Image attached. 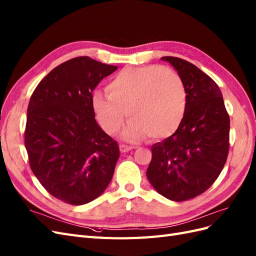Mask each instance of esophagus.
Wrapping results in <instances>:
<instances>
[{
    "instance_id": "34e87169",
    "label": "esophagus",
    "mask_w": 256,
    "mask_h": 256,
    "mask_svg": "<svg viewBox=\"0 0 256 256\" xmlns=\"http://www.w3.org/2000/svg\"><path fill=\"white\" fill-rule=\"evenodd\" d=\"M134 149V147H132V146H128V144H120V151L121 152H128L130 150Z\"/></svg>"
}]
</instances>
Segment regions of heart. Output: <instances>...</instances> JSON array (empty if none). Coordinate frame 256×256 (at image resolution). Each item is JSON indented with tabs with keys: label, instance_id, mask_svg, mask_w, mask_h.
<instances>
[{
	"label": "heart",
	"instance_id": "heart-1",
	"mask_svg": "<svg viewBox=\"0 0 256 256\" xmlns=\"http://www.w3.org/2000/svg\"><path fill=\"white\" fill-rule=\"evenodd\" d=\"M107 93L94 91L91 105L96 118L107 134H114L128 114L123 130L126 140L140 142L153 134L170 136L179 128L186 108L184 84L176 72L166 66L147 65L126 68L107 84Z\"/></svg>",
	"mask_w": 256,
	"mask_h": 256
}]
</instances>
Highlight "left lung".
I'll return each mask as SVG.
<instances>
[{
    "instance_id": "obj_1",
    "label": "left lung",
    "mask_w": 256,
    "mask_h": 256,
    "mask_svg": "<svg viewBox=\"0 0 256 256\" xmlns=\"http://www.w3.org/2000/svg\"><path fill=\"white\" fill-rule=\"evenodd\" d=\"M184 84L186 108L172 136L151 147L147 178L156 192L174 202L208 190L225 165L230 148V116L220 88L194 64L163 56Z\"/></svg>"
}]
</instances>
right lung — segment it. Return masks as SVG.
<instances>
[{"instance_id":"1","label":"right lung","mask_w":256,"mask_h":256,"mask_svg":"<svg viewBox=\"0 0 256 256\" xmlns=\"http://www.w3.org/2000/svg\"><path fill=\"white\" fill-rule=\"evenodd\" d=\"M116 68L74 58L51 70L30 98L24 144L31 170L48 193L70 205L98 198L112 181L119 146L98 124L91 94Z\"/></svg>"}]
</instances>
